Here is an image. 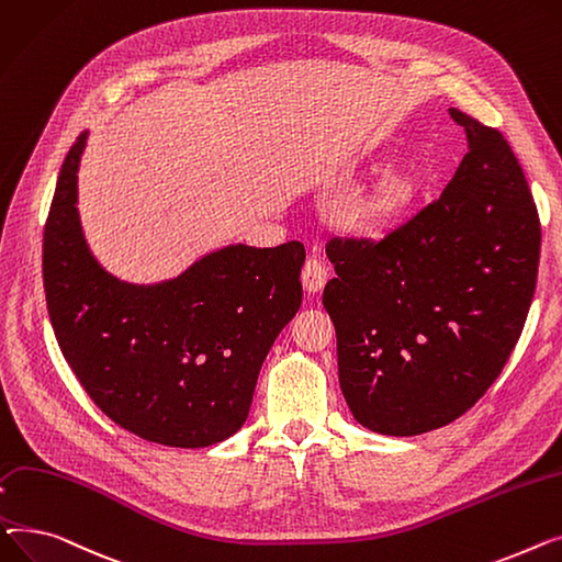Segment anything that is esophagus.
<instances>
[{"mask_svg": "<svg viewBox=\"0 0 562 562\" xmlns=\"http://www.w3.org/2000/svg\"><path fill=\"white\" fill-rule=\"evenodd\" d=\"M328 272L319 258H308L302 268V283L306 292H319L326 285Z\"/></svg>", "mask_w": 562, "mask_h": 562, "instance_id": "34e87169", "label": "esophagus"}]
</instances>
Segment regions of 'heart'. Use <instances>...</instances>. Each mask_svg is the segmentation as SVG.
Here are the masks:
<instances>
[{
	"label": "heart",
	"mask_w": 562,
	"mask_h": 562,
	"mask_svg": "<svg viewBox=\"0 0 562 562\" xmlns=\"http://www.w3.org/2000/svg\"><path fill=\"white\" fill-rule=\"evenodd\" d=\"M408 200H411V183L402 175H387L381 181L374 204L370 206V215L374 220L390 217L397 211H402L408 204Z\"/></svg>",
	"instance_id": "obj_1"
}]
</instances>
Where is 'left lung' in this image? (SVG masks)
I'll use <instances>...</instances> for the list:
<instances>
[{
    "label": "left lung",
    "instance_id": "1",
    "mask_svg": "<svg viewBox=\"0 0 562 562\" xmlns=\"http://www.w3.org/2000/svg\"><path fill=\"white\" fill-rule=\"evenodd\" d=\"M468 154L436 202L381 240L331 238L322 304L358 424L419 436L470 411L506 366L533 302L540 220L497 128L449 109Z\"/></svg>",
    "mask_w": 562,
    "mask_h": 562
}]
</instances>
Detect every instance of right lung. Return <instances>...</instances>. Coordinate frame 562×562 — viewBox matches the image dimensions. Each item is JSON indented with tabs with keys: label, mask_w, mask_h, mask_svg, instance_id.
<instances>
[{
	"label": "right lung",
	"mask_w": 562,
	"mask_h": 562,
	"mask_svg": "<svg viewBox=\"0 0 562 562\" xmlns=\"http://www.w3.org/2000/svg\"><path fill=\"white\" fill-rule=\"evenodd\" d=\"M88 131L56 181L43 240L47 311L88 397L115 424L165 447L200 449L240 431L262 360L302 306V243L228 245L151 285L92 256L77 172Z\"/></svg>",
	"instance_id": "add662e5"
}]
</instances>
